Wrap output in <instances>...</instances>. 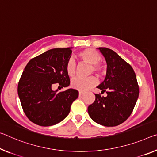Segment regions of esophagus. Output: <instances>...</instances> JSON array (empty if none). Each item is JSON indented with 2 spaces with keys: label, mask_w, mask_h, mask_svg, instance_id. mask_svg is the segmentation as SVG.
Returning <instances> with one entry per match:
<instances>
[{
  "label": "esophagus",
  "mask_w": 157,
  "mask_h": 157,
  "mask_svg": "<svg viewBox=\"0 0 157 157\" xmlns=\"http://www.w3.org/2000/svg\"><path fill=\"white\" fill-rule=\"evenodd\" d=\"M84 94H85V93H84V92L79 91V96H83Z\"/></svg>",
  "instance_id": "esophagus-1"
}]
</instances>
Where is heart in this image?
Returning <instances> with one entry per match:
<instances>
[{"label":"heart","mask_w":157,"mask_h":157,"mask_svg":"<svg viewBox=\"0 0 157 157\" xmlns=\"http://www.w3.org/2000/svg\"><path fill=\"white\" fill-rule=\"evenodd\" d=\"M79 58L83 61L90 64L89 73H94L98 76H103L106 74L105 66L100 63L101 55L99 52L92 48H86L78 53ZM66 71L70 78H73L76 74V66L73 59H70L66 64ZM98 84V79L94 76L87 78H78L73 79L71 86L79 91H86L93 88Z\"/></svg>","instance_id":"heart-1"}]
</instances>
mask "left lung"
Wrapping results in <instances>:
<instances>
[{
  "label": "left lung",
  "mask_w": 157,
  "mask_h": 157,
  "mask_svg": "<svg viewBox=\"0 0 157 157\" xmlns=\"http://www.w3.org/2000/svg\"><path fill=\"white\" fill-rule=\"evenodd\" d=\"M105 59L107 73L105 80L97 88L108 96L95 94L96 99L88 107L90 117L101 125L116 126L127 119L133 110L139 95L136 75L130 64L115 52L99 47Z\"/></svg>",
  "instance_id": "obj_1"
}]
</instances>
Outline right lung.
I'll return each mask as SVG.
<instances>
[{"mask_svg": "<svg viewBox=\"0 0 157 157\" xmlns=\"http://www.w3.org/2000/svg\"><path fill=\"white\" fill-rule=\"evenodd\" d=\"M71 53V47L49 49L31 59L25 67L17 91L25 114L34 124L49 126L59 123L78 97L76 89L56 93L58 90L52 89L54 84L61 88L69 86L66 64Z\"/></svg>", "mask_w": 157, "mask_h": 157, "instance_id": "obj_1", "label": "right lung"}]
</instances>
